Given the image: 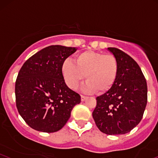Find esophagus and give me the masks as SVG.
<instances>
[{
    "label": "esophagus",
    "mask_w": 158,
    "mask_h": 158,
    "mask_svg": "<svg viewBox=\"0 0 158 158\" xmlns=\"http://www.w3.org/2000/svg\"><path fill=\"white\" fill-rule=\"evenodd\" d=\"M87 98V96H85V95H81V101H84L85 99Z\"/></svg>",
    "instance_id": "34e87169"
}]
</instances>
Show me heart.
<instances>
[{
  "label": "heart",
  "mask_w": 158,
  "mask_h": 158,
  "mask_svg": "<svg viewBox=\"0 0 158 158\" xmlns=\"http://www.w3.org/2000/svg\"><path fill=\"white\" fill-rule=\"evenodd\" d=\"M75 62L66 59L61 66L66 84L71 89H77L85 79L84 89L87 92L104 93L113 87L117 78L119 64L112 54L85 51L75 56Z\"/></svg>",
  "instance_id": "b5f03b06"
}]
</instances>
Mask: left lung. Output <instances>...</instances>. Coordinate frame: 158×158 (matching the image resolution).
Here are the masks:
<instances>
[{
	"label": "left lung",
	"mask_w": 158,
	"mask_h": 158,
	"mask_svg": "<svg viewBox=\"0 0 158 158\" xmlns=\"http://www.w3.org/2000/svg\"><path fill=\"white\" fill-rule=\"evenodd\" d=\"M119 64L113 87L96 98L92 113L96 126L107 135L130 132L140 123L148 101V87L142 69L132 57L116 48H107Z\"/></svg>",
	"instance_id": "8db88e82"
}]
</instances>
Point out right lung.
Listing matches in <instances>:
<instances>
[{"mask_svg":"<svg viewBox=\"0 0 158 158\" xmlns=\"http://www.w3.org/2000/svg\"><path fill=\"white\" fill-rule=\"evenodd\" d=\"M76 48L51 45L24 63L15 84L18 112L31 128L54 132L64 127L76 104L81 102L78 93L66 85L61 73L65 60Z\"/></svg>","mask_w":158,"mask_h":158,"instance_id":"1","label":"right lung"}]
</instances>
